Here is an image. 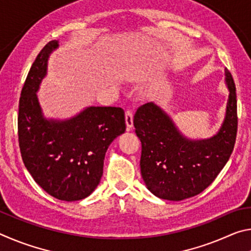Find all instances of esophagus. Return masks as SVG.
Listing matches in <instances>:
<instances>
[{
  "mask_svg": "<svg viewBox=\"0 0 251 251\" xmlns=\"http://www.w3.org/2000/svg\"><path fill=\"white\" fill-rule=\"evenodd\" d=\"M133 120H134L133 112H131V110H126V113H125V122H126V128H127V130H130L131 128H133V125H134Z\"/></svg>",
  "mask_w": 251,
  "mask_h": 251,
  "instance_id": "1",
  "label": "esophagus"
}]
</instances>
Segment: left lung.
<instances>
[{
  "mask_svg": "<svg viewBox=\"0 0 251 251\" xmlns=\"http://www.w3.org/2000/svg\"><path fill=\"white\" fill-rule=\"evenodd\" d=\"M229 96L222 127L210 138H187L155 103L141 106L134 116L142 142L141 173L155 196L182 201L205 190L230 157L237 135V99L232 76L225 70Z\"/></svg>",
  "mask_w": 251,
  "mask_h": 251,
  "instance_id": "1",
  "label": "left lung"
}]
</instances>
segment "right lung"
Returning <instances> with one entry per match:
<instances>
[{
    "label": "right lung",
    "instance_id": "right-lung-1",
    "mask_svg": "<svg viewBox=\"0 0 251 251\" xmlns=\"http://www.w3.org/2000/svg\"><path fill=\"white\" fill-rule=\"evenodd\" d=\"M50 41L34 61L21 92L18 129L25 167L50 196L65 201L86 198L103 175L105 154L117 136L125 133L121 107L90 106L69 120L46 118L37 91L48 74Z\"/></svg>",
    "mask_w": 251,
    "mask_h": 251
}]
</instances>
